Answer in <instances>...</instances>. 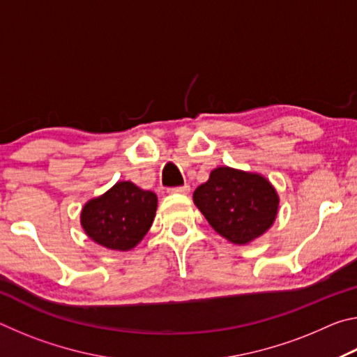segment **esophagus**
I'll list each match as a JSON object with an SVG mask.
<instances>
[{
    "instance_id": "obj_1",
    "label": "esophagus",
    "mask_w": 357,
    "mask_h": 357,
    "mask_svg": "<svg viewBox=\"0 0 357 357\" xmlns=\"http://www.w3.org/2000/svg\"><path fill=\"white\" fill-rule=\"evenodd\" d=\"M170 192H174V193H189L190 192V187L184 184V185H178V187H173V189H170Z\"/></svg>"
}]
</instances>
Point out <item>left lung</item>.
Segmentation results:
<instances>
[{
  "instance_id": "8db88e82",
  "label": "left lung",
  "mask_w": 357,
  "mask_h": 357,
  "mask_svg": "<svg viewBox=\"0 0 357 357\" xmlns=\"http://www.w3.org/2000/svg\"><path fill=\"white\" fill-rule=\"evenodd\" d=\"M193 202L209 225L234 244L250 243L273 225L279 197L269 181L255 173L220 167L193 192Z\"/></svg>"
}]
</instances>
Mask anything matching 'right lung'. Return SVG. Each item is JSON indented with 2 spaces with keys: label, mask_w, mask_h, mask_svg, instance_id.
Instances as JSON below:
<instances>
[{
  "label": "right lung",
  "mask_w": 357,
  "mask_h": 357,
  "mask_svg": "<svg viewBox=\"0 0 357 357\" xmlns=\"http://www.w3.org/2000/svg\"><path fill=\"white\" fill-rule=\"evenodd\" d=\"M155 193L121 181L82 211V227L94 243L113 250H130L153 225Z\"/></svg>",
  "instance_id": "1"
}]
</instances>
